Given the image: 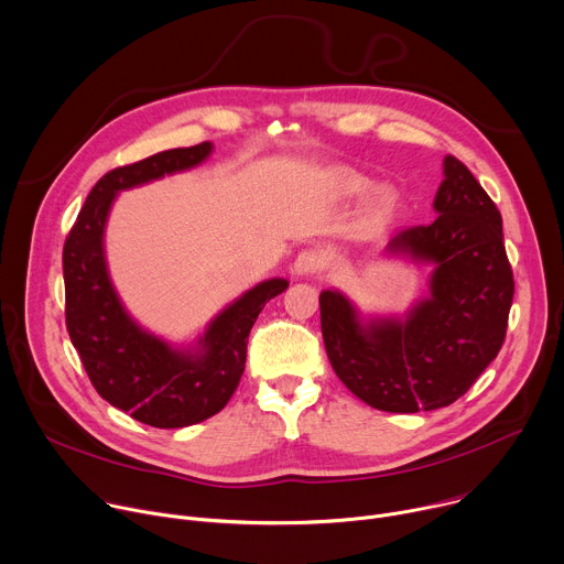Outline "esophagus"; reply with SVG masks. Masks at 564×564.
Listing matches in <instances>:
<instances>
[{
	"instance_id": "1",
	"label": "esophagus",
	"mask_w": 564,
	"mask_h": 564,
	"mask_svg": "<svg viewBox=\"0 0 564 564\" xmlns=\"http://www.w3.org/2000/svg\"><path fill=\"white\" fill-rule=\"evenodd\" d=\"M326 256L322 249L317 247H311V249H304L297 253L295 262H293V273L295 275H315V273H322L326 269Z\"/></svg>"
}]
</instances>
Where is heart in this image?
I'll list each match as a JSON object with an SVG mask.
<instances>
[{"mask_svg":"<svg viewBox=\"0 0 564 564\" xmlns=\"http://www.w3.org/2000/svg\"><path fill=\"white\" fill-rule=\"evenodd\" d=\"M345 188H347V193L358 195V193H362V191L367 188V184H365L362 180H347ZM393 206H395V193H393L391 188H387V186L378 188L376 195H373V208H376V213L387 215V213L393 210Z\"/></svg>","mask_w":564,"mask_h":564,"instance_id":"1","label":"heart"}]
</instances>
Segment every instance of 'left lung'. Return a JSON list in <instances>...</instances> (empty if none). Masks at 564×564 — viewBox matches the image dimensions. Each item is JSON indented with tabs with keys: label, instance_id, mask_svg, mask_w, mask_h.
Instances as JSON below:
<instances>
[{
	"label": "left lung",
	"instance_id": "left-lung-1",
	"mask_svg": "<svg viewBox=\"0 0 564 564\" xmlns=\"http://www.w3.org/2000/svg\"><path fill=\"white\" fill-rule=\"evenodd\" d=\"M437 217L391 238L387 251L431 262L429 297L404 317L362 322L340 291L319 293L326 356L345 387L373 409L448 406L496 360L513 302L502 217L474 173L444 158Z\"/></svg>",
	"mask_w": 564,
	"mask_h": 564
}]
</instances>
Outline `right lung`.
I'll return each instance as SVG.
<instances>
[{
	"mask_svg": "<svg viewBox=\"0 0 564 564\" xmlns=\"http://www.w3.org/2000/svg\"><path fill=\"white\" fill-rule=\"evenodd\" d=\"M210 142L155 153L108 171L88 193L64 242L66 328L95 387L131 417L177 429L227 406L240 384L247 343L264 304L289 282H260L208 324L195 349H175L144 330L122 306L104 258V227L120 191L193 169L210 155Z\"/></svg>",
	"mask_w": 564,
	"mask_h": 564,
	"instance_id": "right-lung-1",
	"label": "right lung"
}]
</instances>
